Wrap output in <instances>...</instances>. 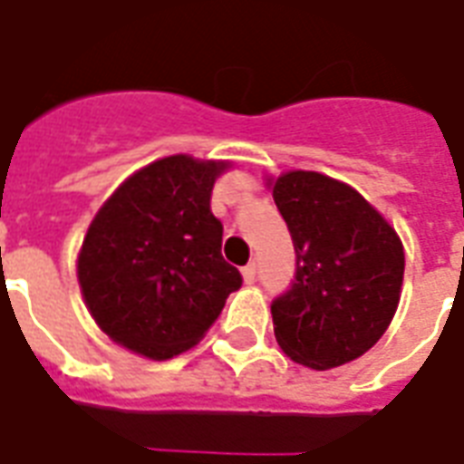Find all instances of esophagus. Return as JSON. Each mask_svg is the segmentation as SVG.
Masks as SVG:
<instances>
[{"label": "esophagus", "instance_id": "1", "mask_svg": "<svg viewBox=\"0 0 464 464\" xmlns=\"http://www.w3.org/2000/svg\"><path fill=\"white\" fill-rule=\"evenodd\" d=\"M241 273H243V281H246V283L256 281V263H248V266H243Z\"/></svg>", "mask_w": 464, "mask_h": 464}]
</instances>
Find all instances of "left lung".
I'll use <instances>...</instances> for the list:
<instances>
[{
	"instance_id": "obj_1",
	"label": "left lung",
	"mask_w": 464,
	"mask_h": 464,
	"mask_svg": "<svg viewBox=\"0 0 464 464\" xmlns=\"http://www.w3.org/2000/svg\"><path fill=\"white\" fill-rule=\"evenodd\" d=\"M273 201L295 248V276L271 303L276 341L313 370L360 358L398 311L405 271L398 233L355 188L323 173H283Z\"/></svg>"
}]
</instances>
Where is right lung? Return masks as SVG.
<instances>
[{
  "label": "right lung",
  "mask_w": 464,
  "mask_h": 464,
  "mask_svg": "<svg viewBox=\"0 0 464 464\" xmlns=\"http://www.w3.org/2000/svg\"><path fill=\"white\" fill-rule=\"evenodd\" d=\"M223 161L149 163L99 208L79 253V285L99 328L123 348L166 360L218 321L241 273L223 261L211 211Z\"/></svg>",
  "instance_id": "add662e5"
}]
</instances>
